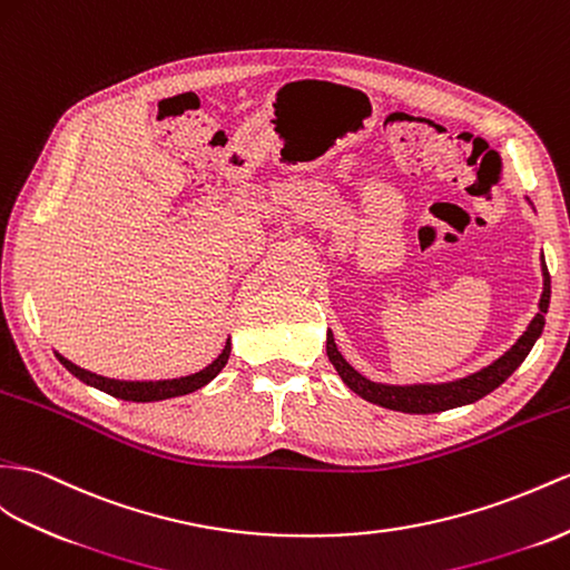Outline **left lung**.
Returning a JSON list of instances; mask_svg holds the SVG:
<instances>
[{"label":"left lung","mask_w":570,"mask_h":570,"mask_svg":"<svg viewBox=\"0 0 570 570\" xmlns=\"http://www.w3.org/2000/svg\"><path fill=\"white\" fill-rule=\"evenodd\" d=\"M542 276H544V291H542V298H539V313L532 317L528 330L522 332V337L510 346L501 358H495L491 366L481 368L466 377H460V381L424 383V385L373 383L368 377H363L354 366H348V361L340 354L337 344H334L330 330H327V356L348 390H354L358 397L368 400L377 406H385V410H395L404 414H435V412L455 410V406H462V404H472L481 397H487L489 392H493L501 383H505L520 363L528 358L534 342L539 340V334H542L544 315L549 311V298H551V276L547 269L544 255H542Z\"/></svg>","instance_id":"left-lung-1"}]
</instances>
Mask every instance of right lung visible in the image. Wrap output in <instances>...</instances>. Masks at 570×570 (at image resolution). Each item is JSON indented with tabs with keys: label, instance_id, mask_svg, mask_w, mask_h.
<instances>
[{
	"label": "right lung",
	"instance_id": "right-lung-1",
	"mask_svg": "<svg viewBox=\"0 0 570 570\" xmlns=\"http://www.w3.org/2000/svg\"><path fill=\"white\" fill-rule=\"evenodd\" d=\"M55 356L60 358L62 366L79 377L81 383L91 385L100 392H108L110 397H118L125 402H160V400H170V397H180V395H189V392H195L199 387H204L207 383H212L214 377L224 371V366L228 363L230 356V340H226L224 352L218 354L207 368H202L193 375H185V377H170V381H115V377H104V375H96L86 368H79L77 363L67 361L62 354Z\"/></svg>",
	"mask_w": 570,
	"mask_h": 570
}]
</instances>
